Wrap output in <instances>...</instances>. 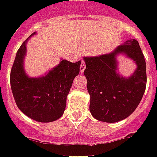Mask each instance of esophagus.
<instances>
[{
  "label": "esophagus",
  "mask_w": 157,
  "mask_h": 157,
  "mask_svg": "<svg viewBox=\"0 0 157 157\" xmlns=\"http://www.w3.org/2000/svg\"><path fill=\"white\" fill-rule=\"evenodd\" d=\"M85 69H86V63H85L84 61H81V66H80V71H81V72H83L85 71Z\"/></svg>",
  "instance_id": "obj_1"
}]
</instances>
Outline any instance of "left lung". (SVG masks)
<instances>
[{
    "mask_svg": "<svg viewBox=\"0 0 157 157\" xmlns=\"http://www.w3.org/2000/svg\"><path fill=\"white\" fill-rule=\"evenodd\" d=\"M123 53L134 61L136 70L129 78L117 72L116 56ZM90 111L96 120L114 123L125 119L139 106L146 90V62L139 42L126 40L113 52L85 57Z\"/></svg>",
    "mask_w": 157,
    "mask_h": 157,
    "instance_id": "8db88e82",
    "label": "left lung"
}]
</instances>
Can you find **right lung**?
<instances>
[{"label":"right lung","mask_w":157,"mask_h":157,"mask_svg":"<svg viewBox=\"0 0 157 157\" xmlns=\"http://www.w3.org/2000/svg\"><path fill=\"white\" fill-rule=\"evenodd\" d=\"M34 34L22 44L16 54L10 71L11 90L16 104L26 116L39 122H52L63 114L67 94L80 72L81 61L71 63L63 59L46 75L29 77L23 68V61L27 41Z\"/></svg>","instance_id":"1"}]
</instances>
